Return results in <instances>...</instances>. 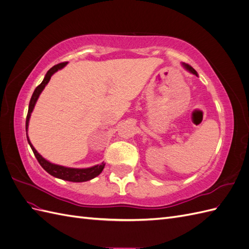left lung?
Listing matches in <instances>:
<instances>
[{"instance_id": "8db88e82", "label": "left lung", "mask_w": 249, "mask_h": 249, "mask_svg": "<svg viewBox=\"0 0 249 249\" xmlns=\"http://www.w3.org/2000/svg\"><path fill=\"white\" fill-rule=\"evenodd\" d=\"M184 65V67H185V69L187 70V71H189L191 73H193V74H195V76H197V72H196V71H195L194 69H193V67H191L189 64H183Z\"/></svg>"}]
</instances>
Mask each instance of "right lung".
I'll return each instance as SVG.
<instances>
[{
  "label": "right lung",
  "instance_id": "add662e5",
  "mask_svg": "<svg viewBox=\"0 0 249 249\" xmlns=\"http://www.w3.org/2000/svg\"><path fill=\"white\" fill-rule=\"evenodd\" d=\"M67 64V62H62L59 63L57 65H54L52 67L51 70H49V71L47 72L46 77H44L43 81L40 83V85L37 86L34 90V92L32 94L31 100H30V104H29V110H28V114H27V118H26V132H27V139L30 146H31L34 156L36 157L37 161L39 162V164L41 165V167L46 170L47 172H49L51 176L61 178L64 180H69V182H76V183H80V182H86V180L92 179L95 177H97L100 173L103 171L104 167H105V163L103 162L102 164L95 165V166L89 167V168H70V167H64L61 166V165H57V164H53L51 162H49L48 160L42 158L41 155H39L37 153V150L34 148V146L32 145V143L30 142V139L28 137V126H29V119L31 117V113L35 107V104L38 100V97L41 93L42 90L46 87V85L49 83L51 77L57 71L63 69V67Z\"/></svg>",
  "mask_w": 249,
  "mask_h": 249
}]
</instances>
